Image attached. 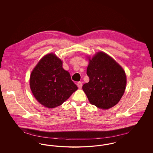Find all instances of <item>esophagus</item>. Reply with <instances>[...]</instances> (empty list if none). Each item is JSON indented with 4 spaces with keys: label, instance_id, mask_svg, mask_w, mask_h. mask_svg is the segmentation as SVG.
Returning <instances> with one entry per match:
<instances>
[{
    "label": "esophagus",
    "instance_id": "34e87169",
    "mask_svg": "<svg viewBox=\"0 0 153 153\" xmlns=\"http://www.w3.org/2000/svg\"><path fill=\"white\" fill-rule=\"evenodd\" d=\"M77 86H78V87H79V88H80V89H81V88H82V82H81V81H79V82H77Z\"/></svg>",
    "mask_w": 153,
    "mask_h": 153
}]
</instances>
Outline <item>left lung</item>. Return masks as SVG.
<instances>
[{
    "label": "left lung",
    "mask_w": 153,
    "mask_h": 153,
    "mask_svg": "<svg viewBox=\"0 0 153 153\" xmlns=\"http://www.w3.org/2000/svg\"><path fill=\"white\" fill-rule=\"evenodd\" d=\"M87 74L89 81L82 89L89 102L99 108L115 106L123 95L126 75L123 69L106 53L99 51L89 58Z\"/></svg>",
    "instance_id": "obj_1"
}]
</instances>
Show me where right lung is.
Wrapping results in <instances>:
<instances>
[{
    "instance_id": "1",
    "label": "right lung",
    "mask_w": 153,
    "mask_h": 153,
    "mask_svg": "<svg viewBox=\"0 0 153 153\" xmlns=\"http://www.w3.org/2000/svg\"><path fill=\"white\" fill-rule=\"evenodd\" d=\"M30 87L36 100L49 108L61 105L77 89L62 61L53 53L45 56L36 66Z\"/></svg>"
}]
</instances>
